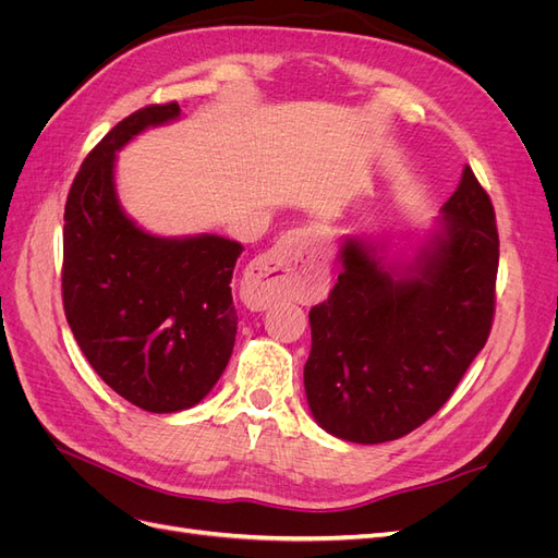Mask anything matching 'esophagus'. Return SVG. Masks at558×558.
Here are the masks:
<instances>
[{
	"label": "esophagus",
	"mask_w": 558,
	"mask_h": 558,
	"mask_svg": "<svg viewBox=\"0 0 558 558\" xmlns=\"http://www.w3.org/2000/svg\"><path fill=\"white\" fill-rule=\"evenodd\" d=\"M326 279L328 269L320 263L316 238L307 228L281 234V240L253 263V289L263 305L320 289Z\"/></svg>",
	"instance_id": "obj_1"
}]
</instances>
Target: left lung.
<instances>
[{"mask_svg":"<svg viewBox=\"0 0 558 558\" xmlns=\"http://www.w3.org/2000/svg\"><path fill=\"white\" fill-rule=\"evenodd\" d=\"M442 214L410 265H386L373 244L347 240L335 289L310 312L305 391L335 437L379 445L426 424L488 340L496 211L468 165Z\"/></svg>","mask_w":558,"mask_h":558,"instance_id":"8db88e82","label":"left lung"}]
</instances>
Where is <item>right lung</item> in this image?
I'll return each instance as SVG.
<instances>
[{"label": "right lung", "instance_id": "add662e5", "mask_svg": "<svg viewBox=\"0 0 558 558\" xmlns=\"http://www.w3.org/2000/svg\"><path fill=\"white\" fill-rule=\"evenodd\" d=\"M179 113L170 102L123 118L83 160L62 230V305L83 356L118 396L156 414L205 398L238 335L230 279L242 244L156 238L116 195V150Z\"/></svg>", "mask_w": 558, "mask_h": 558}]
</instances>
